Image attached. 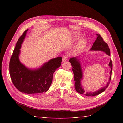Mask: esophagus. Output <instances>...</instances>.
I'll return each mask as SVG.
<instances>
[{"instance_id":"1","label":"esophagus","mask_w":123,"mask_h":123,"mask_svg":"<svg viewBox=\"0 0 123 123\" xmlns=\"http://www.w3.org/2000/svg\"><path fill=\"white\" fill-rule=\"evenodd\" d=\"M68 58V55H65L63 56L62 57V62H64L65 61H66L67 60Z\"/></svg>"}]
</instances>
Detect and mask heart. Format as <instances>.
<instances>
[{"label": "heart", "instance_id": "obj_1", "mask_svg": "<svg viewBox=\"0 0 123 123\" xmlns=\"http://www.w3.org/2000/svg\"><path fill=\"white\" fill-rule=\"evenodd\" d=\"M86 43V40L85 39L81 40L79 43V44H78V48L80 49H83V48L85 46Z\"/></svg>", "mask_w": 123, "mask_h": 123}]
</instances>
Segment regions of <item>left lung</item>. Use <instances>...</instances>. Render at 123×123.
Instances as JSON below:
<instances>
[{"mask_svg":"<svg viewBox=\"0 0 123 123\" xmlns=\"http://www.w3.org/2000/svg\"><path fill=\"white\" fill-rule=\"evenodd\" d=\"M97 35V38L95 40V42L93 44L91 48V50H99V51H103L106 53L107 55L110 56V49L109 48L108 46L107 43L104 42L103 38L101 37L99 34H96ZM72 66V71L74 74V81H75V88L76 89V91L79 93L81 94H84L86 96H93L99 94L105 91L106 88L108 86V85L110 84L111 78V74H112V63L111 59L110 61L109 64V66L111 69L110 71V76L109 78V82L107 83L106 86L102 88L100 90L96 91L95 92H85L84 89L82 88L80 81L82 79L83 77V73L82 71H81V68L80 66V64L79 59H77L76 57H72L69 60Z\"/></svg>","mask_w":123,"mask_h":123,"instance_id":"8db88e82","label":"left lung"}]
</instances>
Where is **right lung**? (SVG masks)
Masks as SVG:
<instances>
[{
  "mask_svg": "<svg viewBox=\"0 0 123 123\" xmlns=\"http://www.w3.org/2000/svg\"><path fill=\"white\" fill-rule=\"evenodd\" d=\"M28 29L18 39L9 64L10 75L14 85L25 94L36 95L46 92L52 82L53 74L62 62V57L52 59L37 70H30L20 62L19 54Z\"/></svg>",
  "mask_w": 123,
  "mask_h": 123,
  "instance_id": "right-lung-1",
  "label": "right lung"
}]
</instances>
